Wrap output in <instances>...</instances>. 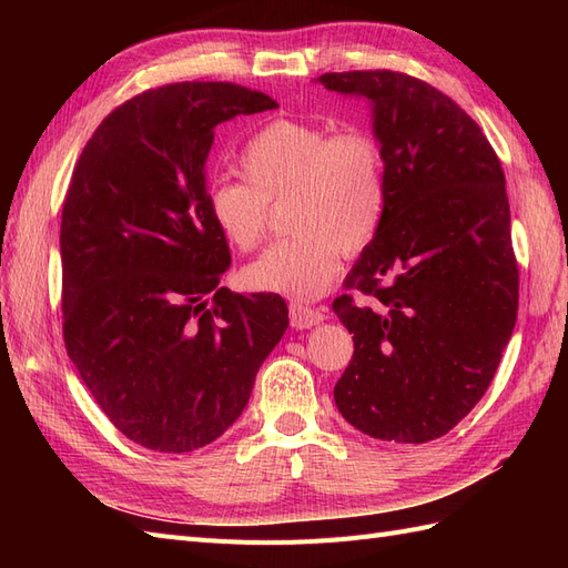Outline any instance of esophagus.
<instances>
[{"instance_id":"34e87169","label":"esophagus","mask_w":568,"mask_h":568,"mask_svg":"<svg viewBox=\"0 0 568 568\" xmlns=\"http://www.w3.org/2000/svg\"><path fill=\"white\" fill-rule=\"evenodd\" d=\"M288 320H291V326H296V329H311V326H317L320 322L326 320V311L324 307H307L303 303L291 301Z\"/></svg>"}]
</instances>
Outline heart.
Here are the masks:
<instances>
[{
  "mask_svg": "<svg viewBox=\"0 0 568 568\" xmlns=\"http://www.w3.org/2000/svg\"><path fill=\"white\" fill-rule=\"evenodd\" d=\"M239 165L246 180L220 178L209 186V211L220 234L253 251L267 232V203H284L294 232L244 267L257 291L313 301L341 270V253L365 251L386 215L382 144L365 130L334 132L317 123L277 118L246 142Z\"/></svg>",
  "mask_w": 568,
  "mask_h": 568,
  "instance_id": "heart-1",
  "label": "heart"
}]
</instances>
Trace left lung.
I'll list each match as a JSON object with an SVG mask.
<instances>
[{
  "label": "left lung",
  "mask_w": 568,
  "mask_h": 568,
  "mask_svg": "<svg viewBox=\"0 0 568 568\" xmlns=\"http://www.w3.org/2000/svg\"><path fill=\"white\" fill-rule=\"evenodd\" d=\"M365 97L386 163V215L334 313L355 353L334 386L348 424L379 440L440 438L484 398L519 311L500 159L450 97L395 71L317 78Z\"/></svg>",
  "instance_id": "obj_1"
}]
</instances>
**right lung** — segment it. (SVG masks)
Segmentation results:
<instances>
[{"label":"right lung","instance_id":"right-lung-1","mask_svg":"<svg viewBox=\"0 0 568 568\" xmlns=\"http://www.w3.org/2000/svg\"><path fill=\"white\" fill-rule=\"evenodd\" d=\"M232 82L132 97L84 144L61 213L63 341L120 434L192 453L242 415L288 326L277 294L217 286L232 263L209 211L215 128L277 109Z\"/></svg>","mask_w":568,"mask_h":568}]
</instances>
